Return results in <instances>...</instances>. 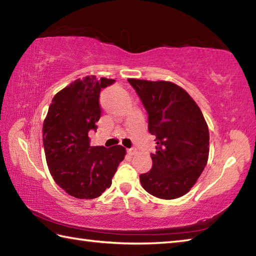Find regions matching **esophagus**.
Listing matches in <instances>:
<instances>
[{"instance_id":"esophagus-1","label":"esophagus","mask_w":256,"mask_h":256,"mask_svg":"<svg viewBox=\"0 0 256 256\" xmlns=\"http://www.w3.org/2000/svg\"><path fill=\"white\" fill-rule=\"evenodd\" d=\"M128 154H131V156H133V154H136V149H133V148H131V149H128Z\"/></svg>"}]
</instances>
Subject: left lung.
Wrapping results in <instances>:
<instances>
[{
    "label": "left lung",
    "instance_id": "left-lung-1",
    "mask_svg": "<svg viewBox=\"0 0 256 256\" xmlns=\"http://www.w3.org/2000/svg\"><path fill=\"white\" fill-rule=\"evenodd\" d=\"M148 112V130L156 136L152 168L140 175L151 196H183L204 170L209 157V128L190 94L172 82L128 79Z\"/></svg>",
    "mask_w": 256,
    "mask_h": 256
}]
</instances>
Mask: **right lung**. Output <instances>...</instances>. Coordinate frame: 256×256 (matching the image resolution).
<instances>
[{"instance_id":"obj_1","label":"right lung","mask_w":256,"mask_h":256,"mask_svg":"<svg viewBox=\"0 0 256 256\" xmlns=\"http://www.w3.org/2000/svg\"><path fill=\"white\" fill-rule=\"evenodd\" d=\"M115 80L94 76L78 79L54 96L42 125V141L50 175L60 188L76 198H94L112 185L125 148L90 146L102 110V89Z\"/></svg>"}]
</instances>
